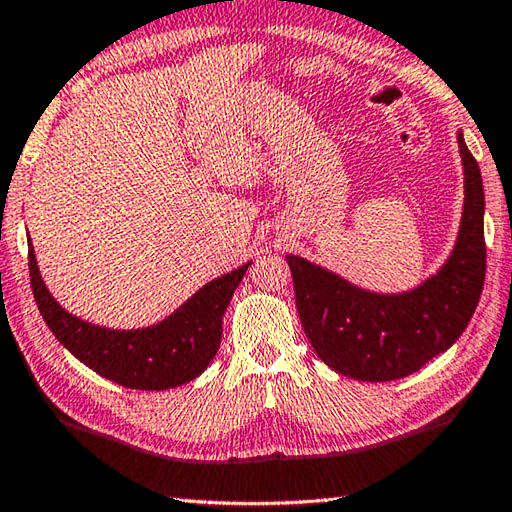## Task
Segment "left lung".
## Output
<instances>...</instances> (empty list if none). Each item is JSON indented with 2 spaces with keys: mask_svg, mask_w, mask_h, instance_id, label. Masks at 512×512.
I'll return each mask as SVG.
<instances>
[{
  "mask_svg": "<svg viewBox=\"0 0 512 512\" xmlns=\"http://www.w3.org/2000/svg\"><path fill=\"white\" fill-rule=\"evenodd\" d=\"M465 203L456 246L436 275L404 293H372L307 259L287 255L311 348L339 375L393 381L452 348L479 305L485 280L483 180L458 133Z\"/></svg>",
  "mask_w": 512,
  "mask_h": 512,
  "instance_id": "1",
  "label": "left lung"
}]
</instances>
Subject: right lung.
Returning a JSON list of instances; mask_svg holds the SVG:
<instances>
[{
  "instance_id": "right-lung-1",
  "label": "right lung",
  "mask_w": 512,
  "mask_h": 512,
  "mask_svg": "<svg viewBox=\"0 0 512 512\" xmlns=\"http://www.w3.org/2000/svg\"><path fill=\"white\" fill-rule=\"evenodd\" d=\"M248 264L198 289L158 325L108 329L72 316L42 282L29 239L31 289L42 318L56 339L85 366L115 384L137 391H167L196 379L221 345L223 314Z\"/></svg>"
}]
</instances>
